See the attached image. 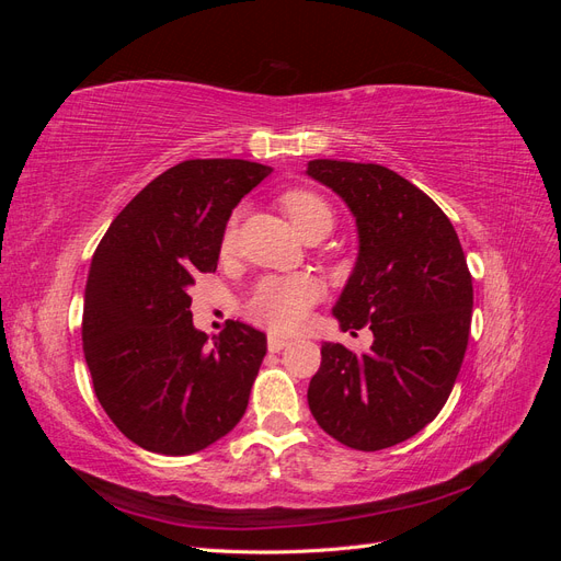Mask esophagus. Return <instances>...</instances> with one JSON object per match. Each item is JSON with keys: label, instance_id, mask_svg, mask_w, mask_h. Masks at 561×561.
Wrapping results in <instances>:
<instances>
[{"label": "esophagus", "instance_id": "esophagus-1", "mask_svg": "<svg viewBox=\"0 0 561 561\" xmlns=\"http://www.w3.org/2000/svg\"><path fill=\"white\" fill-rule=\"evenodd\" d=\"M287 344H290V339L287 336H278V334H268V339H266V346H268V351H274V353H278V351H283Z\"/></svg>", "mask_w": 561, "mask_h": 561}]
</instances>
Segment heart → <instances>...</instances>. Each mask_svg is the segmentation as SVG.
<instances>
[{"label":"heart","instance_id":"obj_1","mask_svg":"<svg viewBox=\"0 0 561 561\" xmlns=\"http://www.w3.org/2000/svg\"><path fill=\"white\" fill-rule=\"evenodd\" d=\"M280 206L304 239H309L313 233L328 236L334 225V213L330 203L316 192H287L280 198ZM233 243L236 219H229L222 233V252H231ZM318 295V285L309 276H266L250 290L243 311L257 325H264L274 332H290L301 325Z\"/></svg>","mask_w":561,"mask_h":561}]
</instances>
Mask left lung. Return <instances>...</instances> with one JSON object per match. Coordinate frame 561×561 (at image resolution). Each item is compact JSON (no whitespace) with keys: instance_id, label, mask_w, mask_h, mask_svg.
Wrapping results in <instances>:
<instances>
[{"instance_id":"1","label":"left lung","mask_w":561,"mask_h":561,"mask_svg":"<svg viewBox=\"0 0 561 561\" xmlns=\"http://www.w3.org/2000/svg\"><path fill=\"white\" fill-rule=\"evenodd\" d=\"M307 175L342 196L358 227V262L332 313L344 332L375 334L363 355L322 344L311 414L351 449L393 447L439 414L461 369L472 318L466 254L437 203L390 168L316 159Z\"/></svg>"}]
</instances>
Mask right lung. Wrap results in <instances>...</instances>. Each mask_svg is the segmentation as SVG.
Here are the masks:
<instances>
[{
    "label": "right lung",
    "instance_id": "right-lung-1",
    "mask_svg": "<svg viewBox=\"0 0 561 561\" xmlns=\"http://www.w3.org/2000/svg\"><path fill=\"white\" fill-rule=\"evenodd\" d=\"M268 173L243 159L182 161L151 180L95 248L83 355L103 410L147 451H201L245 414L266 334L227 320L206 346L190 290L217 268L231 210Z\"/></svg>",
    "mask_w": 561,
    "mask_h": 561
}]
</instances>
